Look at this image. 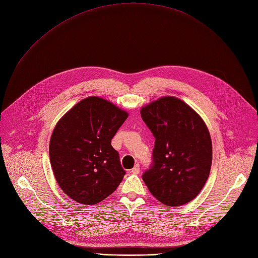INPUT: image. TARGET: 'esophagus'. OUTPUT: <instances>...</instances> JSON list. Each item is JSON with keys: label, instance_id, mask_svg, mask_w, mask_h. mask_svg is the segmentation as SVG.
Here are the masks:
<instances>
[{"label": "esophagus", "instance_id": "1", "mask_svg": "<svg viewBox=\"0 0 258 258\" xmlns=\"http://www.w3.org/2000/svg\"><path fill=\"white\" fill-rule=\"evenodd\" d=\"M139 172H140V165L139 164H136L135 166L133 167V169L131 170V173H133V174H135V175H137V174H139Z\"/></svg>", "mask_w": 258, "mask_h": 258}]
</instances>
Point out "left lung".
<instances>
[{
    "mask_svg": "<svg viewBox=\"0 0 258 258\" xmlns=\"http://www.w3.org/2000/svg\"><path fill=\"white\" fill-rule=\"evenodd\" d=\"M155 137L152 164L142 175L152 195L165 206L193 200L212 165V141L204 120L180 99L163 97L141 108Z\"/></svg>",
    "mask_w": 258,
    "mask_h": 258,
    "instance_id": "left-lung-1",
    "label": "left lung"
}]
</instances>
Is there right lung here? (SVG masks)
Instances as JSON below:
<instances>
[{
	"mask_svg": "<svg viewBox=\"0 0 258 258\" xmlns=\"http://www.w3.org/2000/svg\"><path fill=\"white\" fill-rule=\"evenodd\" d=\"M128 114L88 97L59 120L49 142L52 171L62 191L77 203L96 205L115 192L125 171L111 139Z\"/></svg>",
	"mask_w": 258,
	"mask_h": 258,
	"instance_id": "add662e5",
	"label": "right lung"
}]
</instances>
